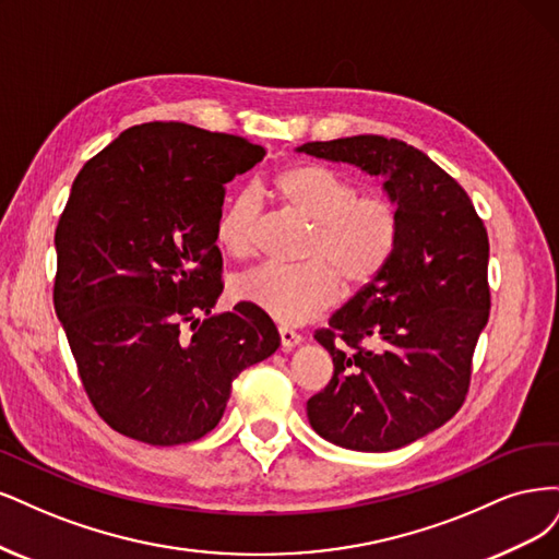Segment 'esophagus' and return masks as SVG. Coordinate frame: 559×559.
I'll use <instances>...</instances> for the list:
<instances>
[{
  "mask_svg": "<svg viewBox=\"0 0 559 559\" xmlns=\"http://www.w3.org/2000/svg\"><path fill=\"white\" fill-rule=\"evenodd\" d=\"M278 336H281V348L283 350H295L301 344V336L293 330H287V328H281Z\"/></svg>",
  "mask_w": 559,
  "mask_h": 559,
  "instance_id": "esophagus-1",
  "label": "esophagus"
}]
</instances>
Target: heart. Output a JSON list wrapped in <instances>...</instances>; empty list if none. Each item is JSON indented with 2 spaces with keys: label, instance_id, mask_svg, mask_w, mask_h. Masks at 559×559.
<instances>
[{
  "label": "heart",
  "instance_id": "heart-1",
  "mask_svg": "<svg viewBox=\"0 0 559 559\" xmlns=\"http://www.w3.org/2000/svg\"><path fill=\"white\" fill-rule=\"evenodd\" d=\"M274 192L297 218L313 225L299 269L260 266L234 285L239 301L255 306L278 325L293 328L336 301L338 281L362 287L383 272L397 246V211L378 194H357L344 174L320 165L285 167ZM260 204L255 192H239L223 209L215 237L231 258L255 253Z\"/></svg>",
  "mask_w": 559,
  "mask_h": 559
}]
</instances>
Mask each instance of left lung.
Returning <instances> with one entry per match:
<instances>
[{"mask_svg":"<svg viewBox=\"0 0 559 559\" xmlns=\"http://www.w3.org/2000/svg\"><path fill=\"white\" fill-rule=\"evenodd\" d=\"M295 151L383 178L397 211L383 272L316 332L334 376L306 404L325 441L388 453L445 425L464 402L490 316L488 231L455 178L404 141L362 134ZM334 337L354 353L336 349Z\"/></svg>","mask_w":559,"mask_h":559,"instance_id":"obj_1","label":"left lung"}]
</instances>
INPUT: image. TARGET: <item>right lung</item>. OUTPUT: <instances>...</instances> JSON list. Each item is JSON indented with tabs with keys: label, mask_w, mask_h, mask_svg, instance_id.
I'll return each instance as SVG.
<instances>
[{
	"label": "right lung",
	"mask_w": 559,
	"mask_h": 559,
	"mask_svg": "<svg viewBox=\"0 0 559 559\" xmlns=\"http://www.w3.org/2000/svg\"><path fill=\"white\" fill-rule=\"evenodd\" d=\"M262 157L241 136L146 122L71 186L52 301L90 402L120 435L151 445L202 439L234 378L281 346L255 306L211 313L223 295V186Z\"/></svg>",
	"instance_id": "add662e5"
}]
</instances>
